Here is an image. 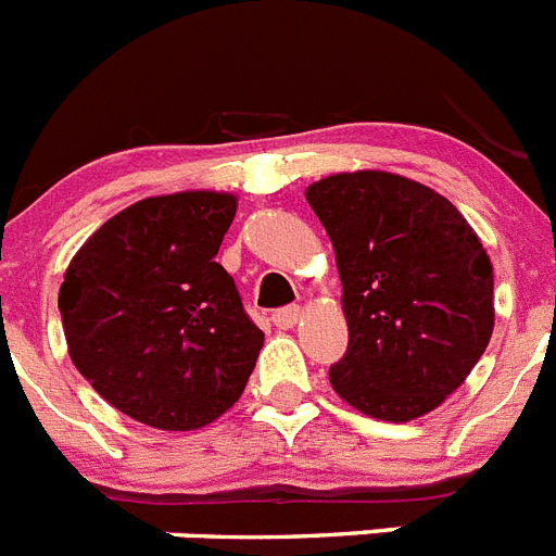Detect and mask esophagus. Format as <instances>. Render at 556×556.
<instances>
[{"instance_id": "34e87169", "label": "esophagus", "mask_w": 556, "mask_h": 556, "mask_svg": "<svg viewBox=\"0 0 556 556\" xmlns=\"http://www.w3.org/2000/svg\"><path fill=\"white\" fill-rule=\"evenodd\" d=\"M298 320H301V306H287V308H278V312L273 314V323L281 331H289V328L298 326Z\"/></svg>"}]
</instances>
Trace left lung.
Listing matches in <instances>:
<instances>
[{
	"mask_svg": "<svg viewBox=\"0 0 556 556\" xmlns=\"http://www.w3.org/2000/svg\"><path fill=\"white\" fill-rule=\"evenodd\" d=\"M342 281L348 353L328 370L376 420L429 415L493 337V264L456 205L392 172H339L306 189Z\"/></svg>",
	"mask_w": 556,
	"mask_h": 556,
	"instance_id": "1",
	"label": "left lung"
}]
</instances>
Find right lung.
<instances>
[{"label": "right lung", "mask_w": 556, "mask_h": 556, "mask_svg": "<svg viewBox=\"0 0 556 556\" xmlns=\"http://www.w3.org/2000/svg\"><path fill=\"white\" fill-rule=\"evenodd\" d=\"M228 191H175L127 205L68 262L58 308L68 356L139 424L194 431L244 392L264 333L242 308L219 244Z\"/></svg>", "instance_id": "add662e5"}]
</instances>
